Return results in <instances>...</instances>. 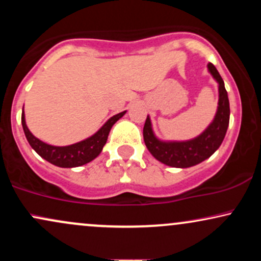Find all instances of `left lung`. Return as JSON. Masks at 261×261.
<instances>
[{"instance_id":"obj_1","label":"left lung","mask_w":261,"mask_h":261,"mask_svg":"<svg viewBox=\"0 0 261 261\" xmlns=\"http://www.w3.org/2000/svg\"><path fill=\"white\" fill-rule=\"evenodd\" d=\"M218 85V106L214 120L199 136L187 141H164L155 136L149 115L143 126L146 147L157 161L174 168H189L211 157L221 146L229 124V100L224 82L212 64L207 65Z\"/></svg>"}]
</instances>
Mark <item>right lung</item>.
<instances>
[{"label":"right lung","mask_w":261,"mask_h":261,"mask_svg":"<svg viewBox=\"0 0 261 261\" xmlns=\"http://www.w3.org/2000/svg\"><path fill=\"white\" fill-rule=\"evenodd\" d=\"M125 114H126V110L115 114L112 118L108 119L106 124L92 136L68 146H53L35 137L27 126L24 108L22 112V126L29 145L41 158L60 168H74V167H81L83 164L89 163L100 154L101 149L107 143L108 135L112 130L113 125L119 119H121Z\"/></svg>","instance_id":"obj_1"}]
</instances>
